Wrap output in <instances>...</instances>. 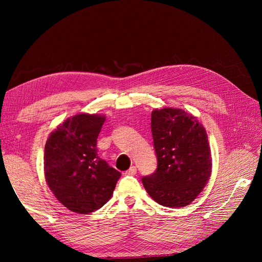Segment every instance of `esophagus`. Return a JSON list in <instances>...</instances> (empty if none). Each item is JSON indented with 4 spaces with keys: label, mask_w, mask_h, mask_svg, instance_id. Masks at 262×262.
I'll list each match as a JSON object with an SVG mask.
<instances>
[{
    "label": "esophagus",
    "mask_w": 262,
    "mask_h": 262,
    "mask_svg": "<svg viewBox=\"0 0 262 262\" xmlns=\"http://www.w3.org/2000/svg\"><path fill=\"white\" fill-rule=\"evenodd\" d=\"M137 173V167L136 166H131V167L124 172V175H128V176H134Z\"/></svg>",
    "instance_id": "34e87169"
}]
</instances>
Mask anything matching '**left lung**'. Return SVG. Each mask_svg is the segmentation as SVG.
Instances as JSON below:
<instances>
[{
  "label": "left lung",
  "instance_id": "left-lung-1",
  "mask_svg": "<svg viewBox=\"0 0 262 262\" xmlns=\"http://www.w3.org/2000/svg\"><path fill=\"white\" fill-rule=\"evenodd\" d=\"M150 128L157 169L142 178L143 186L164 207H186L199 195L212 172L207 131L196 117L178 108L154 109Z\"/></svg>",
  "mask_w": 262,
  "mask_h": 262
}]
</instances>
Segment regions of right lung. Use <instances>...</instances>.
<instances>
[{"instance_id":"1","label":"right lung","mask_w":262,"mask_h":262,"mask_svg":"<svg viewBox=\"0 0 262 262\" xmlns=\"http://www.w3.org/2000/svg\"><path fill=\"white\" fill-rule=\"evenodd\" d=\"M104 115L77 114L50 133L43 156L45 178L58 201L70 211L87 214L110 198L121 173L97 154Z\"/></svg>"}]
</instances>
